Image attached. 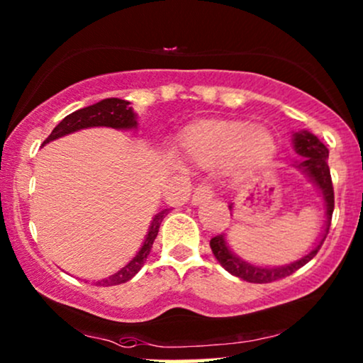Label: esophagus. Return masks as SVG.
<instances>
[{
  "instance_id": "34e87169",
  "label": "esophagus",
  "mask_w": 363,
  "mask_h": 363,
  "mask_svg": "<svg viewBox=\"0 0 363 363\" xmlns=\"http://www.w3.org/2000/svg\"><path fill=\"white\" fill-rule=\"evenodd\" d=\"M212 196H213L212 186H210L208 183H202V185H199L194 190V196H191V203L200 205V203L207 202V200L212 199Z\"/></svg>"
}]
</instances>
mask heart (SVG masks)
<instances>
[{
    "label": "heart",
    "instance_id": "heart-1",
    "mask_svg": "<svg viewBox=\"0 0 363 363\" xmlns=\"http://www.w3.org/2000/svg\"><path fill=\"white\" fill-rule=\"evenodd\" d=\"M191 163L203 168L227 164L237 178L259 172L274 158V134L240 119H203L190 124L180 136Z\"/></svg>",
    "mask_w": 363,
    "mask_h": 363
}]
</instances>
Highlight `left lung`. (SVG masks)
<instances>
[{
    "label": "left lung",
    "mask_w": 363,
    "mask_h": 363,
    "mask_svg": "<svg viewBox=\"0 0 363 363\" xmlns=\"http://www.w3.org/2000/svg\"><path fill=\"white\" fill-rule=\"evenodd\" d=\"M293 147L296 151V155L301 158L294 160L291 167L296 168L303 174H306L308 180L316 186L318 194L323 200L325 205V225L323 232H321L318 242L315 244L310 252H306L305 256L296 259V261L283 264V266H259V264H252L245 259L239 257L234 250L230 249L229 242H227L225 234L216 235L210 240V247H212L213 256L220 266L225 271H229L232 276L240 277V279L247 281V283H272V281L283 279V277L293 274L294 271H298L299 267L305 266L306 262H310L313 257L316 256L321 244L326 239L328 234L330 223H332V213L335 208V196H333V185H332V177H330V168H328V150L321 143L315 134L310 131H298L293 134ZM229 210H234V203H229ZM232 216V213H230Z\"/></svg>",
    "instance_id": "left-lung-1"
}]
</instances>
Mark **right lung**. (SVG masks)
<instances>
[{"mask_svg":"<svg viewBox=\"0 0 363 363\" xmlns=\"http://www.w3.org/2000/svg\"><path fill=\"white\" fill-rule=\"evenodd\" d=\"M129 104H131L129 101L118 99V97H109V99H102L99 102H96V104L75 111V113L65 116V118L62 119L55 128H53L50 136L43 141L42 146H45L50 141L58 140V138L67 136V134H72L75 131H80V129H87V128L104 126V128H113V129H136L138 114L134 113L133 107ZM167 213H168V208L160 210V212L156 213L153 220L150 223V229H147V234L145 237V240H143V245L140 247V250L134 254L131 261H129L124 267H121L118 272H114V274L97 281L96 283L97 286L123 284L140 272L141 267L145 266L147 256H150L156 235H158L160 225Z\"/></svg>","mask_w":363,"mask_h":363,"instance_id":"add662e5","label":"right lung"}]
</instances>
